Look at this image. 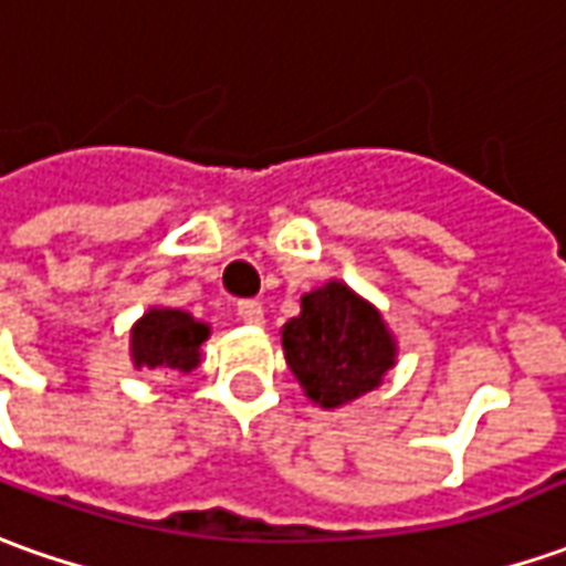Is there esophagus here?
Instances as JSON below:
<instances>
[{
    "label": "esophagus",
    "mask_w": 566,
    "mask_h": 566,
    "mask_svg": "<svg viewBox=\"0 0 566 566\" xmlns=\"http://www.w3.org/2000/svg\"><path fill=\"white\" fill-rule=\"evenodd\" d=\"M238 318L244 322V325H263L266 318H263V303H256V300H241L238 303Z\"/></svg>",
    "instance_id": "esophagus-1"
}]
</instances>
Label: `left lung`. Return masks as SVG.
Here are the masks:
<instances>
[{
  "instance_id": "1",
  "label": "left lung",
  "mask_w": 566,
  "mask_h": 566,
  "mask_svg": "<svg viewBox=\"0 0 566 566\" xmlns=\"http://www.w3.org/2000/svg\"><path fill=\"white\" fill-rule=\"evenodd\" d=\"M282 349L303 394L322 409L378 390L399 356L378 306L337 279L300 297V315L282 325Z\"/></svg>"
}]
</instances>
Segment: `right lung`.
Returning a JSON list of instances; mask_svg holds the SVG:
<instances>
[{"label":"right lung","mask_w":566,"mask_h":566,"mask_svg":"<svg viewBox=\"0 0 566 566\" xmlns=\"http://www.w3.org/2000/svg\"><path fill=\"white\" fill-rule=\"evenodd\" d=\"M207 337L210 325L186 310L151 306L129 328V359L133 368L188 375L201 365V347Z\"/></svg>","instance_id":"1"}]
</instances>
